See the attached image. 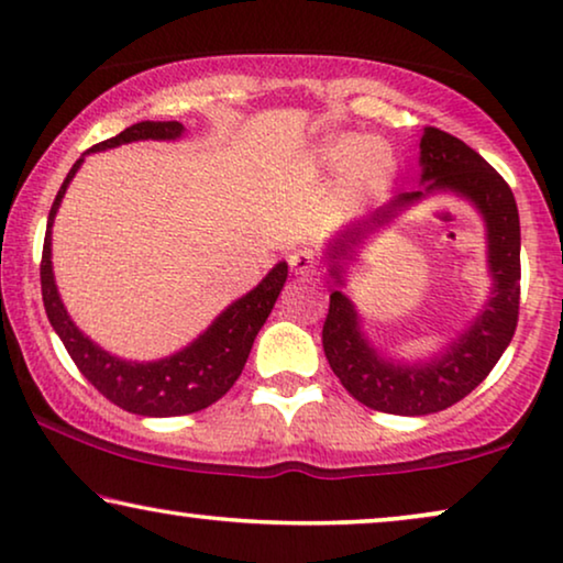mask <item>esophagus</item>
Instances as JSON below:
<instances>
[{"mask_svg": "<svg viewBox=\"0 0 563 563\" xmlns=\"http://www.w3.org/2000/svg\"><path fill=\"white\" fill-rule=\"evenodd\" d=\"M291 272L299 276H318L320 274V261L314 258L312 251H295L289 256Z\"/></svg>", "mask_w": 563, "mask_h": 563, "instance_id": "34e87169", "label": "esophagus"}]
</instances>
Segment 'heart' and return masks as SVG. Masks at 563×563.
Masks as SVG:
<instances>
[{"mask_svg": "<svg viewBox=\"0 0 563 563\" xmlns=\"http://www.w3.org/2000/svg\"><path fill=\"white\" fill-rule=\"evenodd\" d=\"M335 158L349 161L351 164V187L356 189H374L387 179L391 172V158L389 153L376 143H353V141H343L335 145Z\"/></svg>", "mask_w": 563, "mask_h": 563, "instance_id": "1", "label": "heart"}]
</instances>
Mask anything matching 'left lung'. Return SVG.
<instances>
[{
    "mask_svg": "<svg viewBox=\"0 0 563 563\" xmlns=\"http://www.w3.org/2000/svg\"><path fill=\"white\" fill-rule=\"evenodd\" d=\"M420 191L397 195L372 218L343 230L330 243V274L341 282V261L351 258L353 245L374 230L389 225L407 205L430 191H456L476 205L487 222L489 272L495 279L484 312L428 364H395L382 358L358 328L356 307L343 291L330 295L322 349L338 379L361 405L389 415H430L456 405L487 379L510 345L520 314V218L507 181L464 141L426 128L420 137Z\"/></svg>",
    "mask_w": 563,
    "mask_h": 563,
    "instance_id": "obj_1",
    "label": "left lung"
}]
</instances>
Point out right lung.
Segmentation results:
<instances>
[{"label":"right lung","mask_w":563,"mask_h":563,"mask_svg":"<svg viewBox=\"0 0 563 563\" xmlns=\"http://www.w3.org/2000/svg\"><path fill=\"white\" fill-rule=\"evenodd\" d=\"M184 133L181 122H135L122 130L120 135L110 141L97 143L95 151H107L114 145L133 143V141H174ZM84 153V156H87ZM84 156L71 166L60 184L56 202L51 207L48 228H45L43 241V261H41V289L43 305L48 314L53 330H56L60 341H64L68 356L79 366V372L95 384L97 391L114 402L122 410L133 415H145V418H176V415L199 412L205 407L225 395L233 387L238 376H241L245 358H249L251 345L256 341L261 325H264L268 314L274 310L276 297L287 282V264L279 261L266 279L251 289L249 295L238 299L197 338L187 349L174 353V356L148 361V364H135V361H122L112 353L99 349L91 343L79 328L68 318L64 302H60L56 282H53L51 266V228L56 218L60 199L66 195L68 181L79 172Z\"/></svg>","instance_id":"obj_1"}]
</instances>
